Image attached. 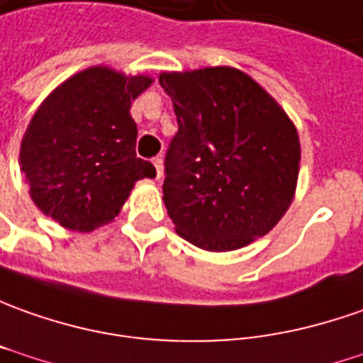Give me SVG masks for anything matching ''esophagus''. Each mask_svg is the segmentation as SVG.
<instances>
[{
  "instance_id": "obj_1",
  "label": "esophagus",
  "mask_w": 363,
  "mask_h": 363,
  "mask_svg": "<svg viewBox=\"0 0 363 363\" xmlns=\"http://www.w3.org/2000/svg\"><path fill=\"white\" fill-rule=\"evenodd\" d=\"M152 164L155 165V172H157V179H160V177L164 176V160H162V157L157 155V157H153Z\"/></svg>"
}]
</instances>
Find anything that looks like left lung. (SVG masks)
Instances as JSON below:
<instances>
[{
	"mask_svg": "<svg viewBox=\"0 0 363 363\" xmlns=\"http://www.w3.org/2000/svg\"><path fill=\"white\" fill-rule=\"evenodd\" d=\"M160 84L179 125L164 179L176 232L208 252L240 250L266 235L298 186L301 150L294 121L235 67L162 72Z\"/></svg>",
	"mask_w": 363,
	"mask_h": 363,
	"instance_id": "obj_1",
	"label": "left lung"
}]
</instances>
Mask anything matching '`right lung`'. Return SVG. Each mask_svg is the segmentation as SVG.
<instances>
[{"mask_svg":"<svg viewBox=\"0 0 363 363\" xmlns=\"http://www.w3.org/2000/svg\"><path fill=\"white\" fill-rule=\"evenodd\" d=\"M153 79L94 65L41 101L19 147L35 208L60 225L91 232L113 220L138 179L155 167L135 155L133 99Z\"/></svg>","mask_w":363,"mask_h":363,"instance_id":"right-lung-1","label":"right lung"}]
</instances>
